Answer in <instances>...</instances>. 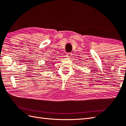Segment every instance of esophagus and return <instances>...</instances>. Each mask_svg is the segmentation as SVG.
Here are the masks:
<instances>
[{
    "label": "esophagus",
    "instance_id": "34e87169",
    "mask_svg": "<svg viewBox=\"0 0 126 126\" xmlns=\"http://www.w3.org/2000/svg\"><path fill=\"white\" fill-rule=\"evenodd\" d=\"M66 56H67L68 58H70V57L72 56V54H71V53H67V54H66Z\"/></svg>",
    "mask_w": 126,
    "mask_h": 126
}]
</instances>
